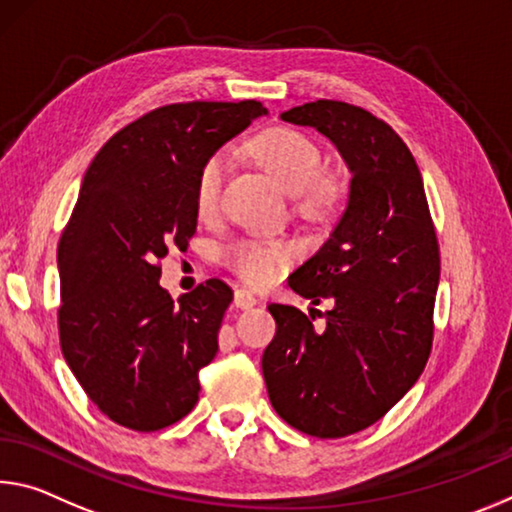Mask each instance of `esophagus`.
<instances>
[{
  "instance_id": "esophagus-1",
  "label": "esophagus",
  "mask_w": 512,
  "mask_h": 512,
  "mask_svg": "<svg viewBox=\"0 0 512 512\" xmlns=\"http://www.w3.org/2000/svg\"><path fill=\"white\" fill-rule=\"evenodd\" d=\"M234 305H237L239 310H253V307L257 305V298L253 296V291L237 289L234 291Z\"/></svg>"
}]
</instances>
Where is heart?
Segmentation results:
<instances>
[{
	"instance_id": "b5f03b06",
	"label": "heart",
	"mask_w": 512,
	"mask_h": 512,
	"mask_svg": "<svg viewBox=\"0 0 512 512\" xmlns=\"http://www.w3.org/2000/svg\"><path fill=\"white\" fill-rule=\"evenodd\" d=\"M259 164L278 180L282 189L300 198L307 212L326 214L339 202V184L321 177L323 154L310 136L291 127H271L253 141ZM227 173V154L216 152L202 164L196 180V209L200 216H212L221 198ZM298 255L296 243L287 239L237 241L225 250L230 269L253 287H264L278 278Z\"/></svg>"
}]
</instances>
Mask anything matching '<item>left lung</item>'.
<instances>
[{
	"mask_svg": "<svg viewBox=\"0 0 512 512\" xmlns=\"http://www.w3.org/2000/svg\"><path fill=\"white\" fill-rule=\"evenodd\" d=\"M280 118L326 136L351 184L328 241L289 275L312 305L332 300L326 328L298 307L269 305L278 330L262 358L266 392L298 431L344 437L376 424L424 371L440 248L417 161L392 127L335 100Z\"/></svg>",
	"mask_w": 512,
	"mask_h": 512,
	"instance_id": "left-lung-1",
	"label": "left lung"
}]
</instances>
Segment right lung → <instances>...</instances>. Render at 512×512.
Here are the masks:
<instances>
[{"mask_svg": "<svg viewBox=\"0 0 512 512\" xmlns=\"http://www.w3.org/2000/svg\"><path fill=\"white\" fill-rule=\"evenodd\" d=\"M255 102H186L120 129L88 166L59 243L61 351L97 408L150 433L198 403L232 289L207 280L173 300L159 259L196 234L205 161L255 118Z\"/></svg>", "mask_w": 512, "mask_h": 512, "instance_id": "right-lung-1", "label": "right lung"}]
</instances>
